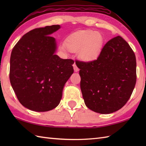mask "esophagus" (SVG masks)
Masks as SVG:
<instances>
[{
    "instance_id": "34e87169",
    "label": "esophagus",
    "mask_w": 146,
    "mask_h": 146,
    "mask_svg": "<svg viewBox=\"0 0 146 146\" xmlns=\"http://www.w3.org/2000/svg\"><path fill=\"white\" fill-rule=\"evenodd\" d=\"M73 68H74V71H75V72H77V71H79V68L76 66V65L75 63L73 64Z\"/></svg>"
}]
</instances>
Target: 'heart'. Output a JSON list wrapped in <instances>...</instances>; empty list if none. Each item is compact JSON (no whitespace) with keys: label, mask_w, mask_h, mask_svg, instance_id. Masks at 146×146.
Returning <instances> with one entry per match:
<instances>
[{"label":"heart","mask_w":146,"mask_h":146,"mask_svg":"<svg viewBox=\"0 0 146 146\" xmlns=\"http://www.w3.org/2000/svg\"><path fill=\"white\" fill-rule=\"evenodd\" d=\"M104 37L99 32L92 30L82 31L72 34L62 43L60 48L66 52L68 49L72 52H78L79 58L86 61L97 59L104 45Z\"/></svg>","instance_id":"b5f03b06"}]
</instances>
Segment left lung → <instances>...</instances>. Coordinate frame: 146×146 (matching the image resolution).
Instances as JSON below:
<instances>
[{"instance_id":"1","label":"left lung","mask_w":146,"mask_h":146,"mask_svg":"<svg viewBox=\"0 0 146 146\" xmlns=\"http://www.w3.org/2000/svg\"><path fill=\"white\" fill-rule=\"evenodd\" d=\"M75 63L80 69V88L89 109L108 114L124 106L134 90L137 75L135 55L122 37L109 40L97 60Z\"/></svg>"}]
</instances>
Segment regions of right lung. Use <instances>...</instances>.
Here are the masks:
<instances>
[{
    "label": "right lung",
    "instance_id": "add662e5",
    "mask_svg": "<svg viewBox=\"0 0 146 146\" xmlns=\"http://www.w3.org/2000/svg\"><path fill=\"white\" fill-rule=\"evenodd\" d=\"M60 28L52 25L33 29L12 49L11 84L20 103L29 110L46 111L56 107L74 71L73 60L54 54L56 43L50 35Z\"/></svg>",
    "mask_w": 146,
    "mask_h": 146
}]
</instances>
